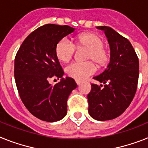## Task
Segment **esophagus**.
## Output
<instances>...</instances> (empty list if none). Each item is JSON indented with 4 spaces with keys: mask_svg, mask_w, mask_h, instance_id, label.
Listing matches in <instances>:
<instances>
[{
    "mask_svg": "<svg viewBox=\"0 0 148 148\" xmlns=\"http://www.w3.org/2000/svg\"><path fill=\"white\" fill-rule=\"evenodd\" d=\"M75 82H76L77 85H80V84H81V83H82V82H81V81H79V80H75Z\"/></svg>",
    "mask_w": 148,
    "mask_h": 148,
    "instance_id": "34e87169",
    "label": "esophagus"
}]
</instances>
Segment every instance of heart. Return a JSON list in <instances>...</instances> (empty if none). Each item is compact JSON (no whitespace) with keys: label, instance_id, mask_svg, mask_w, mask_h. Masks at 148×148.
Wrapping results in <instances>:
<instances>
[{"label":"heart","instance_id":"1","mask_svg":"<svg viewBox=\"0 0 148 148\" xmlns=\"http://www.w3.org/2000/svg\"><path fill=\"white\" fill-rule=\"evenodd\" d=\"M77 46L88 48L86 58L92 60L102 65L108 60V53L103 47V40L98 35L88 33L80 35L77 40ZM76 47L68 38H63L57 44L55 54L57 59L62 62H68L73 57ZM97 71V68L92 61L73 62L66 67L67 74L77 80H85Z\"/></svg>","mask_w":148,"mask_h":148}]
</instances>
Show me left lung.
<instances>
[{
  "mask_svg": "<svg viewBox=\"0 0 148 148\" xmlns=\"http://www.w3.org/2000/svg\"><path fill=\"white\" fill-rule=\"evenodd\" d=\"M104 31L110 48L107 69L94 79L103 83L91 84L88 95V113L98 121L119 116L128 108L137 90L139 61L130 41L109 26H97Z\"/></svg>",
  "mask_w": 148,
  "mask_h": 148,
  "instance_id": "left-lung-1",
  "label": "left lung"
}]
</instances>
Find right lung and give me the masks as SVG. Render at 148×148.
I'll list each match as a JSON object with an SVG mask.
<instances>
[{
	"label": "right lung",
	"instance_id": "obj_1",
	"mask_svg": "<svg viewBox=\"0 0 148 148\" xmlns=\"http://www.w3.org/2000/svg\"><path fill=\"white\" fill-rule=\"evenodd\" d=\"M74 30L69 25H42L24 40L16 55L14 77L19 97L41 120L63 119L67 113V99L77 87L73 79L63 78L64 73L55 54L57 44ZM53 76L61 81L52 86L48 81Z\"/></svg>",
	"mask_w": 148,
	"mask_h": 148
}]
</instances>
